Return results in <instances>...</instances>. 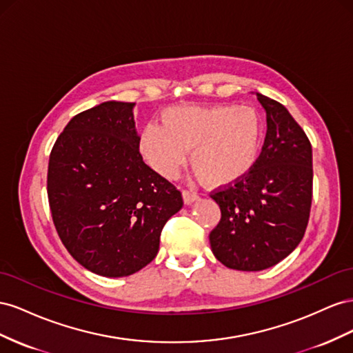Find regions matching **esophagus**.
I'll return each instance as SVG.
<instances>
[{"label": "esophagus", "instance_id": "obj_1", "mask_svg": "<svg viewBox=\"0 0 353 353\" xmlns=\"http://www.w3.org/2000/svg\"><path fill=\"white\" fill-rule=\"evenodd\" d=\"M199 198V195L196 192H194V190H189V189H183V199L186 204H190L194 203V201H196Z\"/></svg>", "mask_w": 353, "mask_h": 353}]
</instances>
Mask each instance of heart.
Segmentation results:
<instances>
[{
    "instance_id": "b5f03b06",
    "label": "heart",
    "mask_w": 353,
    "mask_h": 353,
    "mask_svg": "<svg viewBox=\"0 0 353 353\" xmlns=\"http://www.w3.org/2000/svg\"><path fill=\"white\" fill-rule=\"evenodd\" d=\"M161 117L163 125L148 123L139 136L140 154L158 174L173 177L190 148V163L211 186L232 183L256 164L265 125L253 108L180 105Z\"/></svg>"
}]
</instances>
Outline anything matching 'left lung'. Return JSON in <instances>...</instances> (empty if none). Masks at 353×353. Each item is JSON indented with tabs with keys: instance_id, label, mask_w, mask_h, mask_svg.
<instances>
[{
	"instance_id": "obj_1",
	"label": "left lung",
	"mask_w": 353,
	"mask_h": 353,
	"mask_svg": "<svg viewBox=\"0 0 353 353\" xmlns=\"http://www.w3.org/2000/svg\"><path fill=\"white\" fill-rule=\"evenodd\" d=\"M257 99L268 132L256 164L210 194L221 211L210 232L211 251L226 268L245 272L276 265L300 244L314 185L312 145L303 128L276 100Z\"/></svg>"
}]
</instances>
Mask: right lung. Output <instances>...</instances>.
I'll use <instances>...</instances> for the list:
<instances>
[{
  "label": "right lung",
  "mask_w": 353,
  "mask_h": 353,
  "mask_svg": "<svg viewBox=\"0 0 353 353\" xmlns=\"http://www.w3.org/2000/svg\"><path fill=\"white\" fill-rule=\"evenodd\" d=\"M134 103L105 102L75 115L48 159L47 195L57 235L79 265L127 276L158 253L182 192L145 164Z\"/></svg>",
  "instance_id": "obj_1"
}]
</instances>
